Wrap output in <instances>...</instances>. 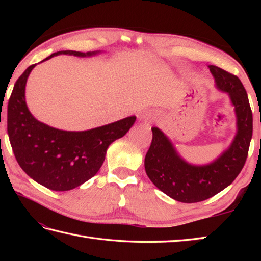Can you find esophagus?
I'll list each match as a JSON object with an SVG mask.
<instances>
[{
  "label": "esophagus",
  "mask_w": 261,
  "mask_h": 261,
  "mask_svg": "<svg viewBox=\"0 0 261 261\" xmlns=\"http://www.w3.org/2000/svg\"><path fill=\"white\" fill-rule=\"evenodd\" d=\"M153 119H154V115L152 112H143L142 114H140L139 116V120L142 122V123L145 124H150L153 122Z\"/></svg>",
  "instance_id": "34e87169"
}]
</instances>
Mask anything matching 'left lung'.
Wrapping results in <instances>:
<instances>
[{
    "mask_svg": "<svg viewBox=\"0 0 261 261\" xmlns=\"http://www.w3.org/2000/svg\"><path fill=\"white\" fill-rule=\"evenodd\" d=\"M215 87L228 95L236 114V135L229 147L207 164L188 163L157 126L145 158L146 173L153 185L175 201L197 203L214 196L233 181L246 163L252 138V112L241 81L222 68L208 65Z\"/></svg>",
    "mask_w": 261,
    "mask_h": 261,
    "instance_id": "8db88e82",
    "label": "left lung"
}]
</instances>
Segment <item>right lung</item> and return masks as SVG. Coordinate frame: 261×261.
Returning a JSON list of instances; mask_svg holds the SVG:
<instances>
[{
	"mask_svg": "<svg viewBox=\"0 0 261 261\" xmlns=\"http://www.w3.org/2000/svg\"><path fill=\"white\" fill-rule=\"evenodd\" d=\"M103 51L63 50L51 54L93 57ZM36 65H31L15 82L8 104V135L20 167L31 178L56 192L84 184L101 168L109 146L123 137L136 122L127 116L112 123L84 131H66L38 121L28 109L25 85Z\"/></svg>",
	"mask_w": 261,
	"mask_h": 261,
	"instance_id": "1",
	"label": "right lung"
}]
</instances>
